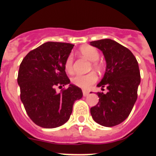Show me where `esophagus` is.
<instances>
[{
	"instance_id": "34e87169",
	"label": "esophagus",
	"mask_w": 156,
	"mask_h": 156,
	"mask_svg": "<svg viewBox=\"0 0 156 156\" xmlns=\"http://www.w3.org/2000/svg\"><path fill=\"white\" fill-rule=\"evenodd\" d=\"M88 94H89V92H88L87 90H83V95L84 97H86V96H87Z\"/></svg>"
}]
</instances>
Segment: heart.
<instances>
[{
	"instance_id": "1",
	"label": "heart",
	"mask_w": 156,
	"mask_h": 156,
	"mask_svg": "<svg viewBox=\"0 0 156 156\" xmlns=\"http://www.w3.org/2000/svg\"><path fill=\"white\" fill-rule=\"evenodd\" d=\"M80 53L81 55L87 58L89 61L92 62V67L95 69H101V65L97 61L100 57L98 51L92 46H83L80 48ZM73 58L71 55L67 57L65 62V69L68 73H73ZM98 80V76L94 73H90L86 75L78 74L72 78V83L75 86L80 87L82 89H89L96 81Z\"/></svg>"
}]
</instances>
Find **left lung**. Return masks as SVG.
Segmentation results:
<instances>
[{"mask_svg": "<svg viewBox=\"0 0 156 156\" xmlns=\"http://www.w3.org/2000/svg\"><path fill=\"white\" fill-rule=\"evenodd\" d=\"M90 45L102 51L106 62L105 73L97 86L108 89L106 94L98 92L99 101L90 108V114L101 126H116L129 116L137 98L138 63L128 48L111 39L91 41Z\"/></svg>", "mask_w": 156, "mask_h": 156, "instance_id": "left-lung-1", "label": "left lung"}]
</instances>
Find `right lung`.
<instances>
[{
  "label": "right lung",
  "mask_w": 156,
  "mask_h": 156,
  "mask_svg": "<svg viewBox=\"0 0 156 156\" xmlns=\"http://www.w3.org/2000/svg\"><path fill=\"white\" fill-rule=\"evenodd\" d=\"M74 45L46 42L32 50L19 66L18 83L20 98L32 121L44 128H55L66 123L75 101L83 97L80 88L70 84L65 62ZM69 84L57 93L55 87Z\"/></svg>",
  "instance_id": "1"
}]
</instances>
